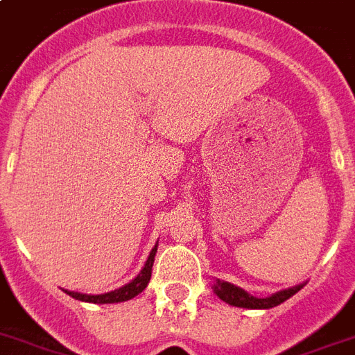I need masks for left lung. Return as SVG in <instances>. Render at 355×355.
<instances>
[{
    "mask_svg": "<svg viewBox=\"0 0 355 355\" xmlns=\"http://www.w3.org/2000/svg\"><path fill=\"white\" fill-rule=\"evenodd\" d=\"M303 286L304 283H301V285H295L292 288L276 292V294L268 295V297H254V295H250L239 286L219 279L214 283L212 288L214 294L218 295L219 300H223L225 303L232 304V306H239V309H272V306H277V304H281L294 294H297Z\"/></svg>",
    "mask_w": 355,
    "mask_h": 355,
    "instance_id": "1",
    "label": "left lung"
}]
</instances>
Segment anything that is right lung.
<instances>
[{
	"label": "right lung",
	"instance_id": "1",
	"mask_svg": "<svg viewBox=\"0 0 355 355\" xmlns=\"http://www.w3.org/2000/svg\"><path fill=\"white\" fill-rule=\"evenodd\" d=\"M156 252H157V243L156 247L152 248L150 256L146 259L145 266L141 268V272L137 274L130 283H127L125 286L118 290H112V292H107V294H98V295H89V294H79V292H69L65 290V294H69L70 297H74V300L79 301H85V303H99V304H105V303H121V301H128L132 297H136L137 294H141L143 290L146 288L148 285V281H150L152 276V265H154V257H156Z\"/></svg>",
	"mask_w": 355,
	"mask_h": 355
}]
</instances>
